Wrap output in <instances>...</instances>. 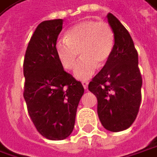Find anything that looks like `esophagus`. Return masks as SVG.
<instances>
[{
  "label": "esophagus",
  "mask_w": 157,
  "mask_h": 157,
  "mask_svg": "<svg viewBox=\"0 0 157 157\" xmlns=\"http://www.w3.org/2000/svg\"><path fill=\"white\" fill-rule=\"evenodd\" d=\"M82 84L83 88L86 90V89H87V87H88V82H86V81H82Z\"/></svg>",
  "instance_id": "34e87169"
}]
</instances>
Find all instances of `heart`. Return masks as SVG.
<instances>
[{"label": "heart", "mask_w": 157, "mask_h": 157, "mask_svg": "<svg viewBox=\"0 0 157 157\" xmlns=\"http://www.w3.org/2000/svg\"><path fill=\"white\" fill-rule=\"evenodd\" d=\"M114 43V32L108 23L83 21L70 28L65 37L57 39L56 53L67 70L74 67L80 53L82 57L74 75L77 79L85 80L93 76L98 64L103 65L109 60Z\"/></svg>", "instance_id": "heart-1"}]
</instances>
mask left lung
<instances>
[{
	"label": "left lung",
	"instance_id": "1",
	"mask_svg": "<svg viewBox=\"0 0 157 157\" xmlns=\"http://www.w3.org/2000/svg\"><path fill=\"white\" fill-rule=\"evenodd\" d=\"M107 19L115 36L114 48L88 89L97 97V112L102 126L119 132L128 128L137 116L142 77L137 51L128 31L113 14L109 13Z\"/></svg>",
	"mask_w": 157,
	"mask_h": 157
}]
</instances>
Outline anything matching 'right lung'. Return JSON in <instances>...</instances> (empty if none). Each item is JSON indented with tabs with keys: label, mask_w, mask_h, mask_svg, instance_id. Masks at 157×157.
Listing matches in <instances>:
<instances>
[{
	"label": "right lung",
	"mask_w": 157,
	"mask_h": 157,
	"mask_svg": "<svg viewBox=\"0 0 157 157\" xmlns=\"http://www.w3.org/2000/svg\"><path fill=\"white\" fill-rule=\"evenodd\" d=\"M63 20L41 22L26 50L23 96L36 130L50 140H62L73 132L79 101L84 93L81 82L64 70L56 53Z\"/></svg>",
	"instance_id": "obj_1"
}]
</instances>
